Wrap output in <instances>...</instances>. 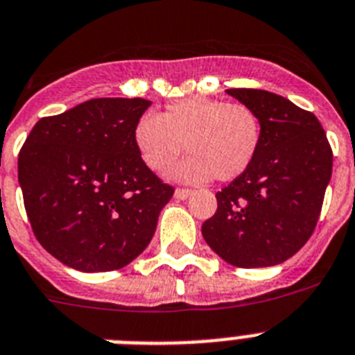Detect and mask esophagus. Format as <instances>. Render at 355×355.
Wrapping results in <instances>:
<instances>
[{
  "mask_svg": "<svg viewBox=\"0 0 355 355\" xmlns=\"http://www.w3.org/2000/svg\"><path fill=\"white\" fill-rule=\"evenodd\" d=\"M189 195H191L189 189H175V198L177 200H186V198H189Z\"/></svg>",
  "mask_w": 355,
  "mask_h": 355,
  "instance_id": "obj_1",
  "label": "esophagus"
}]
</instances>
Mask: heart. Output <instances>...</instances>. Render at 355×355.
Listing matches in <instances>:
<instances>
[{
  "instance_id": "heart-1",
  "label": "heart",
  "mask_w": 355,
  "mask_h": 355,
  "mask_svg": "<svg viewBox=\"0 0 355 355\" xmlns=\"http://www.w3.org/2000/svg\"><path fill=\"white\" fill-rule=\"evenodd\" d=\"M191 151L171 177L184 182H205L216 177L234 180L254 162L261 144V124L254 110L240 103L187 97L168 104L162 115L144 113L135 126L141 159L153 171L171 166Z\"/></svg>"
}]
</instances>
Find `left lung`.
Here are the masks:
<instances>
[{"label": "left lung", "instance_id": "8db88e82", "mask_svg": "<svg viewBox=\"0 0 355 355\" xmlns=\"http://www.w3.org/2000/svg\"><path fill=\"white\" fill-rule=\"evenodd\" d=\"M260 119L261 144L243 175L216 193L202 236L223 261L270 267L296 254L320 218L332 150L314 113L265 90H225Z\"/></svg>", "mask_w": 355, "mask_h": 355}]
</instances>
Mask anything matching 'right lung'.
I'll list each match as a JSON object with an SVG mask.
<instances>
[{"label":"right lung","instance_id":"1","mask_svg":"<svg viewBox=\"0 0 355 355\" xmlns=\"http://www.w3.org/2000/svg\"><path fill=\"white\" fill-rule=\"evenodd\" d=\"M151 101L103 97L35 122L17 159L41 245L81 272L132 263L173 196L141 159L135 126Z\"/></svg>","mask_w":355,"mask_h":355}]
</instances>
